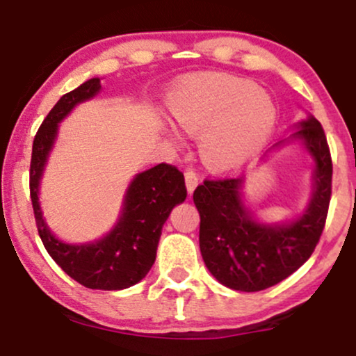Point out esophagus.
<instances>
[{
	"label": "esophagus",
	"instance_id": "esophagus-1",
	"mask_svg": "<svg viewBox=\"0 0 356 356\" xmlns=\"http://www.w3.org/2000/svg\"><path fill=\"white\" fill-rule=\"evenodd\" d=\"M197 184H199L197 172H194V170H187V172H186V186H187V191H189V194L194 192L195 187H197Z\"/></svg>",
	"mask_w": 356,
	"mask_h": 356
}]
</instances>
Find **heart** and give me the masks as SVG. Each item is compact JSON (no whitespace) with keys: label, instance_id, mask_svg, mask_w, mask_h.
<instances>
[{"label":"heart","instance_id":"obj_1","mask_svg":"<svg viewBox=\"0 0 356 356\" xmlns=\"http://www.w3.org/2000/svg\"><path fill=\"white\" fill-rule=\"evenodd\" d=\"M181 129L199 136L207 165L229 170L252 161L263 150L276 122V110L252 81L214 76L187 85L169 102Z\"/></svg>","mask_w":356,"mask_h":356}]
</instances>
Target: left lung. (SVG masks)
<instances>
[{"mask_svg": "<svg viewBox=\"0 0 356 356\" xmlns=\"http://www.w3.org/2000/svg\"><path fill=\"white\" fill-rule=\"evenodd\" d=\"M295 137L313 155L314 191L305 214L288 226L257 224L239 197L243 179H206L194 191L201 216L199 246L204 263L220 284L236 291H261L303 266L320 243L332 199L333 164L325 130L314 117Z\"/></svg>", "mask_w": 356, "mask_h": 356, "instance_id": "obj_1", "label": "left lung"}]
</instances>
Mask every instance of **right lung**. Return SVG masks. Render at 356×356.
<instances>
[{
	"mask_svg": "<svg viewBox=\"0 0 356 356\" xmlns=\"http://www.w3.org/2000/svg\"><path fill=\"white\" fill-rule=\"evenodd\" d=\"M100 87L99 79L85 81L79 88L65 93L44 117L33 140L30 195L36 229L53 261L85 288L110 291L129 288L145 277L157 254L162 226L175 204L187 197V189L184 174L177 167L159 164L134 179L127 191L122 218L104 239L72 246L51 234L38 204V184L44 162L56 137L58 122L76 104L92 99Z\"/></svg>",
	"mask_w": 356,
	"mask_h": 356,
	"instance_id": "add662e5",
	"label": "right lung"
}]
</instances>
